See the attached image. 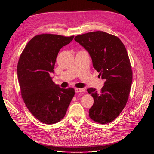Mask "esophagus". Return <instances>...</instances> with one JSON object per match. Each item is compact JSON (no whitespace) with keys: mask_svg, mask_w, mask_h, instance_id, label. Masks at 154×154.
I'll return each mask as SVG.
<instances>
[{"mask_svg":"<svg viewBox=\"0 0 154 154\" xmlns=\"http://www.w3.org/2000/svg\"><path fill=\"white\" fill-rule=\"evenodd\" d=\"M75 93H80V92H85V88H77L75 89Z\"/></svg>","mask_w":154,"mask_h":154,"instance_id":"esophagus-1","label":"esophagus"}]
</instances>
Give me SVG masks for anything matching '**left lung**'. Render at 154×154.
I'll return each mask as SVG.
<instances>
[{
    "instance_id": "obj_1",
    "label": "left lung",
    "mask_w": 154,
    "mask_h": 154,
    "mask_svg": "<svg viewBox=\"0 0 154 154\" xmlns=\"http://www.w3.org/2000/svg\"><path fill=\"white\" fill-rule=\"evenodd\" d=\"M74 39L89 52L93 67L105 80L99 92L93 88L87 89L94 99L90 118L99 124L111 122L124 108L132 82L126 48L118 37L102 31L77 35Z\"/></svg>"
}]
</instances>
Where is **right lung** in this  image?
Here are the masks:
<instances>
[{"mask_svg":"<svg viewBox=\"0 0 154 154\" xmlns=\"http://www.w3.org/2000/svg\"><path fill=\"white\" fill-rule=\"evenodd\" d=\"M74 37L49 33L36 35L20 55L17 72L22 97L30 112L42 123L60 121L75 95L74 88H61L50 76L60 49Z\"/></svg>","mask_w":154,"mask_h":154,"instance_id":"add662e5","label":"right lung"}]
</instances>
